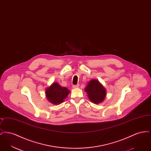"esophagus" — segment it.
<instances>
[{"label": "esophagus", "instance_id": "obj_1", "mask_svg": "<svg viewBox=\"0 0 151 151\" xmlns=\"http://www.w3.org/2000/svg\"><path fill=\"white\" fill-rule=\"evenodd\" d=\"M79 84H77V85H73V88H74V89H75V88H79Z\"/></svg>", "mask_w": 151, "mask_h": 151}]
</instances>
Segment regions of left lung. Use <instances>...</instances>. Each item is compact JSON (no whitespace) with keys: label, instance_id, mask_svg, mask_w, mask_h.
Returning <instances> with one entry per match:
<instances>
[{"label":"left lung","instance_id":"8db88e82","mask_svg":"<svg viewBox=\"0 0 151 151\" xmlns=\"http://www.w3.org/2000/svg\"><path fill=\"white\" fill-rule=\"evenodd\" d=\"M84 90L89 99L94 104L102 102L106 96V88L96 79L90 80Z\"/></svg>","mask_w":151,"mask_h":151}]
</instances>
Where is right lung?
Instances as JSON below:
<instances>
[{
	"mask_svg": "<svg viewBox=\"0 0 151 151\" xmlns=\"http://www.w3.org/2000/svg\"><path fill=\"white\" fill-rule=\"evenodd\" d=\"M70 91L67 88L60 86L58 83H53L45 90L46 97L51 104L59 105L62 103L70 93Z\"/></svg>",
	"mask_w": 151,
	"mask_h": 151,
	"instance_id": "1",
	"label": "right lung"
}]
</instances>
